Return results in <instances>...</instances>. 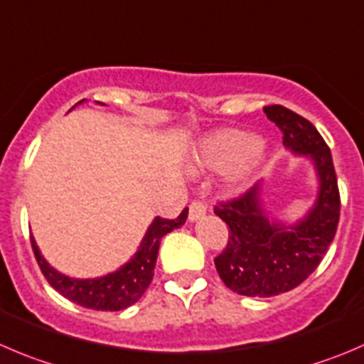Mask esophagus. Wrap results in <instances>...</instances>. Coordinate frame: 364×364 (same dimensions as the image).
I'll return each mask as SVG.
<instances>
[{"instance_id": "obj_1", "label": "esophagus", "mask_w": 364, "mask_h": 364, "mask_svg": "<svg viewBox=\"0 0 364 364\" xmlns=\"http://www.w3.org/2000/svg\"><path fill=\"white\" fill-rule=\"evenodd\" d=\"M206 203H203V200H192L190 203V213H188V218L192 222L199 220V218H203L204 215H206Z\"/></svg>"}]
</instances>
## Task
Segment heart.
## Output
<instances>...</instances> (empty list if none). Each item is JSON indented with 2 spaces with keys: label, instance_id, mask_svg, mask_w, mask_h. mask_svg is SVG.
I'll use <instances>...</instances> for the list:
<instances>
[{
  "label": "heart",
  "instance_id": "obj_1",
  "mask_svg": "<svg viewBox=\"0 0 364 364\" xmlns=\"http://www.w3.org/2000/svg\"><path fill=\"white\" fill-rule=\"evenodd\" d=\"M261 160V149L252 135L236 129L217 133L211 136L203 149V164L217 171L236 167V179L245 181Z\"/></svg>",
  "mask_w": 364,
  "mask_h": 364
}]
</instances>
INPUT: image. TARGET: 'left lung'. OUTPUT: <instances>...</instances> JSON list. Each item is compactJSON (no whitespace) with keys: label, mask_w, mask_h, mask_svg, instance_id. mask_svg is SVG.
Segmentation results:
<instances>
[{"label":"left lung","mask_w":364,"mask_h":364,"mask_svg":"<svg viewBox=\"0 0 364 364\" xmlns=\"http://www.w3.org/2000/svg\"><path fill=\"white\" fill-rule=\"evenodd\" d=\"M263 112L283 132L288 149L311 158L320 190L315 206L291 225L268 217L257 185L215 206V213L229 225L228 245L215 257V267L229 290L247 297H274L308 279L326 256L340 222V190L326 140L308 119L281 105L264 107Z\"/></svg>","instance_id":"obj_1"}]
</instances>
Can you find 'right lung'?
Returning a JSON list of instances; mask_svg holds the SVG:
<instances>
[{
	"label": "right lung",
	"mask_w": 364,
	"mask_h": 364,
	"mask_svg": "<svg viewBox=\"0 0 364 364\" xmlns=\"http://www.w3.org/2000/svg\"><path fill=\"white\" fill-rule=\"evenodd\" d=\"M186 217H188V208H185L179 217L172 220L161 217L154 218L135 256L117 272L97 277V279H73V277L63 276L49 267L33 238H31V249L44 277L60 295L69 299L70 302H76L88 309H96V311H121L135 304L142 297L144 291L149 288L154 276L161 238L172 229L181 228L186 222Z\"/></svg>",
	"instance_id": "1"
}]
</instances>
